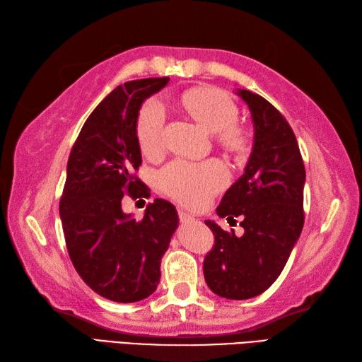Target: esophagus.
<instances>
[{"mask_svg":"<svg viewBox=\"0 0 362 362\" xmlns=\"http://www.w3.org/2000/svg\"><path fill=\"white\" fill-rule=\"evenodd\" d=\"M180 221H181L182 224H189V223L195 221V218H193L190 214H187V211L180 210Z\"/></svg>","mask_w":362,"mask_h":362,"instance_id":"obj_1","label":"esophagus"}]
</instances>
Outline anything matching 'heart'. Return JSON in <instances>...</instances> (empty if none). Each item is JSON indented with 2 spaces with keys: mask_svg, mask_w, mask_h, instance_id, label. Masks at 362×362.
Returning <instances> with one entry per match:
<instances>
[{
  "mask_svg": "<svg viewBox=\"0 0 362 362\" xmlns=\"http://www.w3.org/2000/svg\"><path fill=\"white\" fill-rule=\"evenodd\" d=\"M182 105L201 126L218 132V141L227 151L238 153L247 146L245 132L235 124L236 105L223 92L198 87L182 95ZM165 118L161 100L151 98L141 105L136 118V136L141 151L146 155H156L163 148ZM158 180L169 197L189 207H201L227 182L228 172L218 160L204 163L175 160L163 167Z\"/></svg>",
  "mask_w": 362,
  "mask_h": 362,
  "instance_id": "1",
  "label": "heart"
}]
</instances>
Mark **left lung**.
<instances>
[{
    "instance_id": "1",
    "label": "left lung",
    "mask_w": 362,
    "mask_h": 362,
    "mask_svg": "<svg viewBox=\"0 0 362 362\" xmlns=\"http://www.w3.org/2000/svg\"><path fill=\"white\" fill-rule=\"evenodd\" d=\"M249 105L253 148L244 173L216 209L218 216H241L243 236L207 219L215 244L204 258L209 288L221 298L249 299L275 283L304 226L305 169L287 119L262 96L236 92Z\"/></svg>"
}]
</instances>
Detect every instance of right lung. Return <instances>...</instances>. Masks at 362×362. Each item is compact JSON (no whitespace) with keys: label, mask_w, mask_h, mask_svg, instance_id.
Listing matches in <instances>:
<instances>
[{"label":"right lung","mask_w":362,"mask_h":362,"mask_svg":"<svg viewBox=\"0 0 362 362\" xmlns=\"http://www.w3.org/2000/svg\"><path fill=\"white\" fill-rule=\"evenodd\" d=\"M169 78H144L113 89L86 119L67 161L59 201L69 257L93 292L115 303L152 295L161 258L178 227V211L156 198L143 219L121 209V199L151 197L135 172L141 165L136 118L144 100Z\"/></svg>","instance_id":"add662e5"}]
</instances>
